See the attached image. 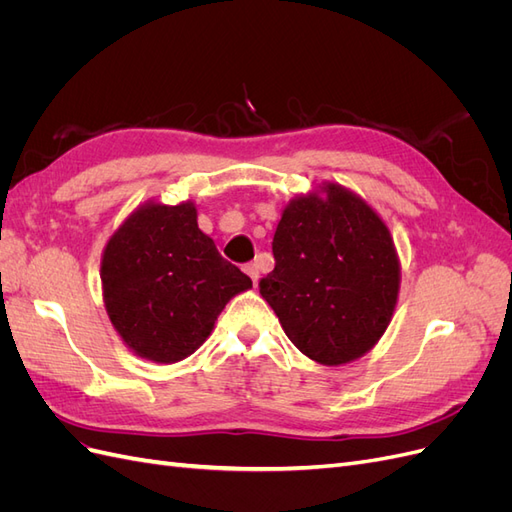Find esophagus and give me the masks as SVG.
<instances>
[{"mask_svg": "<svg viewBox=\"0 0 512 512\" xmlns=\"http://www.w3.org/2000/svg\"><path fill=\"white\" fill-rule=\"evenodd\" d=\"M245 273L252 277V282L258 284V277H260V271H258V265L256 262H250V265H245Z\"/></svg>", "mask_w": 512, "mask_h": 512, "instance_id": "obj_1", "label": "esophagus"}]
</instances>
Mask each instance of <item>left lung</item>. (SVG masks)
<instances>
[{
	"instance_id": "obj_1",
	"label": "left lung",
	"mask_w": 512,
	"mask_h": 512,
	"mask_svg": "<svg viewBox=\"0 0 512 512\" xmlns=\"http://www.w3.org/2000/svg\"><path fill=\"white\" fill-rule=\"evenodd\" d=\"M275 269L260 294L290 342L320 365H344L378 344L399 294L389 228L337 183L292 198L273 237Z\"/></svg>"
}]
</instances>
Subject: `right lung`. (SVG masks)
I'll return each mask as SVG.
<instances>
[{
	"label": "right lung",
	"instance_id": "add662e5",
	"mask_svg": "<svg viewBox=\"0 0 512 512\" xmlns=\"http://www.w3.org/2000/svg\"><path fill=\"white\" fill-rule=\"evenodd\" d=\"M100 277L115 331L153 363L190 356L226 303L252 288L250 277L198 228L192 200L138 207L108 239Z\"/></svg>",
	"mask_w": 512,
	"mask_h": 512
}]
</instances>
